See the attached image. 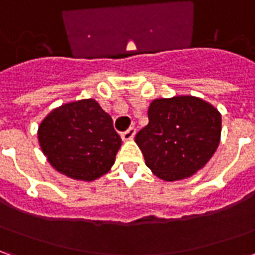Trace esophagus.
I'll list each match as a JSON object with an SVG mask.
<instances>
[{"label": "esophagus", "instance_id": "1", "mask_svg": "<svg viewBox=\"0 0 255 255\" xmlns=\"http://www.w3.org/2000/svg\"><path fill=\"white\" fill-rule=\"evenodd\" d=\"M135 133H136V129L133 127H129L127 131L122 132V139L123 140H131V139H133V136H135Z\"/></svg>", "mask_w": 255, "mask_h": 255}]
</instances>
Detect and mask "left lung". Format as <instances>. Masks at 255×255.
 <instances>
[{
    "label": "left lung",
    "instance_id": "obj_1",
    "mask_svg": "<svg viewBox=\"0 0 255 255\" xmlns=\"http://www.w3.org/2000/svg\"><path fill=\"white\" fill-rule=\"evenodd\" d=\"M147 116L149 124L136 133L135 142L146 165L162 180L192 176L220 143L221 115L201 98H158L150 104Z\"/></svg>",
    "mask_w": 255,
    "mask_h": 255
}]
</instances>
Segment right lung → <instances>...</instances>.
<instances>
[{"label": "right lung", "mask_w": 255, "mask_h": 255, "mask_svg": "<svg viewBox=\"0 0 255 255\" xmlns=\"http://www.w3.org/2000/svg\"><path fill=\"white\" fill-rule=\"evenodd\" d=\"M38 139L53 168L86 182L105 175L122 146L112 117L94 100L76 101L50 112L39 126Z\"/></svg>", "instance_id": "obj_1"}]
</instances>
